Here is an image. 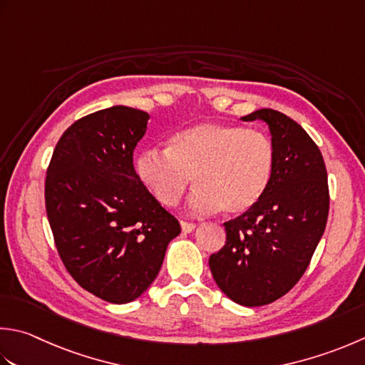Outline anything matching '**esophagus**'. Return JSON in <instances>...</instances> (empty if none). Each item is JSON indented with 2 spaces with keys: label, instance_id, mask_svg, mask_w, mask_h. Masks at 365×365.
I'll list each match as a JSON object with an SVG mask.
<instances>
[{
  "label": "esophagus",
  "instance_id": "34e87169",
  "mask_svg": "<svg viewBox=\"0 0 365 365\" xmlns=\"http://www.w3.org/2000/svg\"><path fill=\"white\" fill-rule=\"evenodd\" d=\"M180 226H182V231H183L185 234L195 231V227H196L195 223H188V221H180Z\"/></svg>",
  "mask_w": 365,
  "mask_h": 365
}]
</instances>
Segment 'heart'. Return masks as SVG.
<instances>
[{"mask_svg": "<svg viewBox=\"0 0 365 365\" xmlns=\"http://www.w3.org/2000/svg\"><path fill=\"white\" fill-rule=\"evenodd\" d=\"M275 147L266 133L232 123L191 125L174 133L168 150L145 148L135 156L139 182L164 207H175L192 178L190 210L223 209L242 215L266 196L274 178Z\"/></svg>", "mask_w": 365, "mask_h": 365, "instance_id": "heart-1", "label": "heart"}]
</instances>
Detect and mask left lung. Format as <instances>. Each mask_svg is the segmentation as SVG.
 Segmentation results:
<instances>
[{
    "instance_id": "obj_1",
    "label": "left lung",
    "mask_w": 365,
    "mask_h": 365,
    "mask_svg": "<svg viewBox=\"0 0 365 365\" xmlns=\"http://www.w3.org/2000/svg\"><path fill=\"white\" fill-rule=\"evenodd\" d=\"M242 120L269 125L274 178L258 205L226 221V244L209 266L231 301L259 307L287 294L309 267L326 227L329 187L323 155L294 120L274 109Z\"/></svg>"
}]
</instances>
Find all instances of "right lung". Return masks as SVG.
Returning a JSON list of instances; mask_svg holds the SVG:
<instances>
[{
  "mask_svg": "<svg viewBox=\"0 0 365 365\" xmlns=\"http://www.w3.org/2000/svg\"><path fill=\"white\" fill-rule=\"evenodd\" d=\"M150 115L126 106L77 120L56 144L46 210L71 277L112 304L138 299L158 275L177 218L139 182L133 152Z\"/></svg>",
  "mask_w": 365,
  "mask_h": 365,
  "instance_id": "add662e5",
  "label": "right lung"
}]
</instances>
